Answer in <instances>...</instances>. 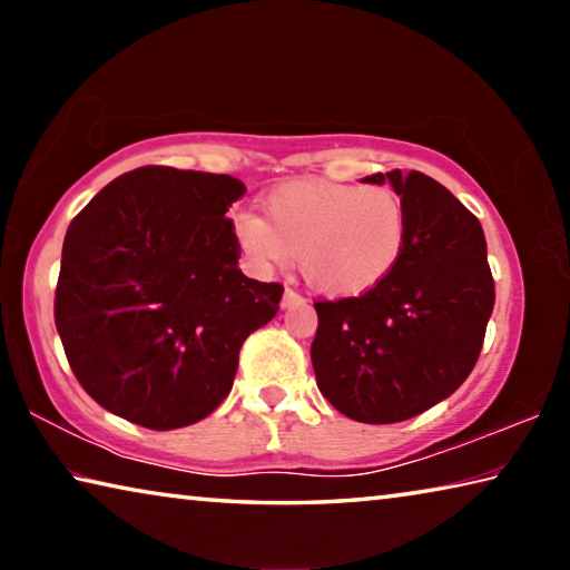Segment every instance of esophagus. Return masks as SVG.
<instances>
[{
	"label": "esophagus",
	"mask_w": 570,
	"mask_h": 570,
	"mask_svg": "<svg viewBox=\"0 0 570 570\" xmlns=\"http://www.w3.org/2000/svg\"><path fill=\"white\" fill-rule=\"evenodd\" d=\"M304 298H302V294H296L294 288H286L284 292V298H282V308H288V306H296V304H302Z\"/></svg>",
	"instance_id": "34e87169"
}]
</instances>
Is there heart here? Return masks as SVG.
<instances>
[{
  "instance_id": "heart-1",
  "label": "heart",
  "mask_w": 570,
  "mask_h": 570,
  "mask_svg": "<svg viewBox=\"0 0 570 570\" xmlns=\"http://www.w3.org/2000/svg\"><path fill=\"white\" fill-rule=\"evenodd\" d=\"M264 216L234 214L238 246L258 266L298 256L308 284L332 296H356L397 268L407 244L400 196L382 186L302 180L268 193Z\"/></svg>"
}]
</instances>
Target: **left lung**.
Masks as SVG:
<instances>
[{
    "label": "left lung",
    "instance_id": "obj_1",
    "mask_svg": "<svg viewBox=\"0 0 570 570\" xmlns=\"http://www.w3.org/2000/svg\"><path fill=\"white\" fill-rule=\"evenodd\" d=\"M407 216L394 272L370 292L316 302L312 364L320 392L366 424L410 420L468 380L495 304L480 220L424 173H374Z\"/></svg>",
    "mask_w": 570,
    "mask_h": 570
}]
</instances>
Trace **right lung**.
<instances>
[{
  "label": "right lung",
  "mask_w": 570,
  "mask_h": 570,
  "mask_svg": "<svg viewBox=\"0 0 570 570\" xmlns=\"http://www.w3.org/2000/svg\"><path fill=\"white\" fill-rule=\"evenodd\" d=\"M238 178L148 166L108 183L62 244L55 324L90 397L150 430L208 417L284 286L240 274Z\"/></svg>",
  "instance_id": "add662e5"
}]
</instances>
